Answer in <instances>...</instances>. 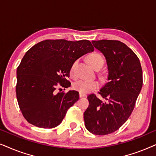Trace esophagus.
I'll use <instances>...</instances> for the list:
<instances>
[{
  "mask_svg": "<svg viewBox=\"0 0 156 156\" xmlns=\"http://www.w3.org/2000/svg\"><path fill=\"white\" fill-rule=\"evenodd\" d=\"M87 97V94H83V93H80V97Z\"/></svg>",
  "mask_w": 156,
  "mask_h": 156,
  "instance_id": "obj_1",
  "label": "esophagus"
}]
</instances>
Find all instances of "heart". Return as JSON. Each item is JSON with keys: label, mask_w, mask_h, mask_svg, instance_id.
<instances>
[{"label": "heart", "mask_w": 156, "mask_h": 156, "mask_svg": "<svg viewBox=\"0 0 156 156\" xmlns=\"http://www.w3.org/2000/svg\"><path fill=\"white\" fill-rule=\"evenodd\" d=\"M87 61L89 65H90L93 68H95L97 65L101 64L103 66L104 59V57H102L101 55L99 53L94 52L91 54L87 56ZM77 64V61H75L72 65L71 69H70V74L71 75L73 76L74 74V69ZM99 87V83L96 80H80L76 81V82L74 83L73 88L75 90L80 91V93L87 94L88 92H90L91 91L94 90V89H97Z\"/></svg>", "instance_id": "b5f03b06"}]
</instances>
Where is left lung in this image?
<instances>
[{"label": "left lung", "instance_id": "left-lung-1", "mask_svg": "<svg viewBox=\"0 0 156 156\" xmlns=\"http://www.w3.org/2000/svg\"><path fill=\"white\" fill-rule=\"evenodd\" d=\"M106 60L108 82L100 89L102 101L90 94L84 113L85 126L91 133L107 135L118 130L131 116L143 85L140 60L126 44L118 40H92Z\"/></svg>", "mask_w": 156, "mask_h": 156}]
</instances>
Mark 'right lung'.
I'll list each match as a JSON object with an SVG mask.
<instances>
[{
    "label": "right lung",
    "mask_w": 156,
    "mask_h": 156,
    "mask_svg": "<svg viewBox=\"0 0 156 156\" xmlns=\"http://www.w3.org/2000/svg\"><path fill=\"white\" fill-rule=\"evenodd\" d=\"M94 50L87 40H46L25 53L17 69L16 96L27 122L43 129L60 124L80 96L74 90L56 93L57 87H70L67 79L72 65Z\"/></svg>",
    "instance_id": "obj_1"
}]
</instances>
